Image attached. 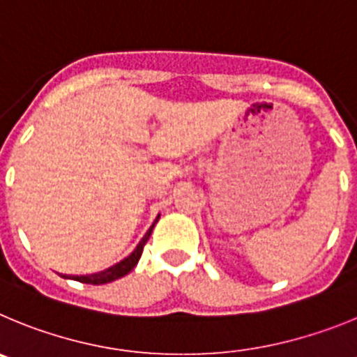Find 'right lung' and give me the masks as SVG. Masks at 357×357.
<instances>
[{"label":"right lung","mask_w":357,"mask_h":357,"mask_svg":"<svg viewBox=\"0 0 357 357\" xmlns=\"http://www.w3.org/2000/svg\"><path fill=\"white\" fill-rule=\"evenodd\" d=\"M158 218H160V213H158V217H156L155 222H153V226H151L149 229H147V233L144 234V238L140 240L139 245L135 247L133 252H131L130 256H126L124 259H121L119 263L108 266V268H105V271H101V272H96V274H89V275H66L63 274L62 278L73 279V281L85 282V284H105V282H112L119 278H124V275L130 274L135 266H137V263H139L140 256H142L144 245H146L147 240H149L151 233H153V227H155V224L158 222Z\"/></svg>","instance_id":"right-lung-1"}]
</instances>
